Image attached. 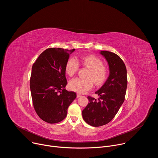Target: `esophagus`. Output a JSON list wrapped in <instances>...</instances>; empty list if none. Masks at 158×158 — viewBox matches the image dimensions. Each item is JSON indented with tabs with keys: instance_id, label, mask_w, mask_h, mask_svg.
<instances>
[{
	"instance_id": "obj_1",
	"label": "esophagus",
	"mask_w": 158,
	"mask_h": 158,
	"mask_svg": "<svg viewBox=\"0 0 158 158\" xmlns=\"http://www.w3.org/2000/svg\"><path fill=\"white\" fill-rule=\"evenodd\" d=\"M81 96V94L80 93H77V98H79Z\"/></svg>"
}]
</instances>
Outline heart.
Masks as SVG:
<instances>
[{"instance_id": "heart-1", "label": "heart", "mask_w": 158, "mask_h": 158, "mask_svg": "<svg viewBox=\"0 0 158 158\" xmlns=\"http://www.w3.org/2000/svg\"><path fill=\"white\" fill-rule=\"evenodd\" d=\"M80 61L83 66L89 68L86 74L87 77H77L72 79L69 84L71 90L83 93L93 87L94 81L98 85H101L105 82L109 75V69L103 65L101 59L95 56L89 55L81 57ZM79 67L78 60L74 57H71L66 63L65 72L69 76H73L77 72Z\"/></svg>"}]
</instances>
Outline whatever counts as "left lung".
Segmentation results:
<instances>
[{
    "label": "left lung",
    "mask_w": 158,
    "mask_h": 158,
    "mask_svg": "<svg viewBox=\"0 0 158 158\" xmlns=\"http://www.w3.org/2000/svg\"><path fill=\"white\" fill-rule=\"evenodd\" d=\"M107 61L109 76L104 85L97 91L99 98L88 96L89 103L82 110V118L88 124L99 127L113 119L124 101L127 85V70L123 60L117 54L101 51Z\"/></svg>",
    "instance_id": "left-lung-1"
}]
</instances>
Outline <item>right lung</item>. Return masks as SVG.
<instances>
[{
  "label": "right lung",
  "instance_id": "right-lung-1",
  "mask_svg": "<svg viewBox=\"0 0 158 158\" xmlns=\"http://www.w3.org/2000/svg\"><path fill=\"white\" fill-rule=\"evenodd\" d=\"M74 51L47 49L32 65L30 79L32 102L36 113L45 122L54 124L62 121L76 98V93L65 89L67 84L65 65Z\"/></svg>",
  "mask_w": 158,
  "mask_h": 158
}]
</instances>
